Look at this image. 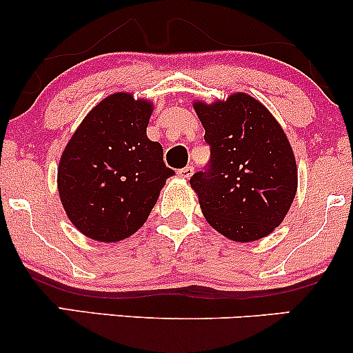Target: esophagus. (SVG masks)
Segmentation results:
<instances>
[{
  "mask_svg": "<svg viewBox=\"0 0 353 353\" xmlns=\"http://www.w3.org/2000/svg\"><path fill=\"white\" fill-rule=\"evenodd\" d=\"M177 174H179V177H184V179H189V177L194 174V168H192V165H185V168L179 169V171H177Z\"/></svg>",
  "mask_w": 353,
  "mask_h": 353,
  "instance_id": "34e87169",
  "label": "esophagus"
}]
</instances>
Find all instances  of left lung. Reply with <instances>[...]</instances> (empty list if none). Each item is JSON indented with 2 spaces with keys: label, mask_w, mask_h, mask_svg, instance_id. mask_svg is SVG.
Returning a JSON list of instances; mask_svg holds the SVG:
<instances>
[{
  "label": "left lung",
  "mask_w": 353,
  "mask_h": 353,
  "mask_svg": "<svg viewBox=\"0 0 353 353\" xmlns=\"http://www.w3.org/2000/svg\"><path fill=\"white\" fill-rule=\"evenodd\" d=\"M210 159L190 177L205 219L222 236L250 242L269 236L297 190V168L282 128L259 101L239 92L196 103Z\"/></svg>",
  "instance_id": "1"
}]
</instances>
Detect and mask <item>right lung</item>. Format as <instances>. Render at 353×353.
<instances>
[{"mask_svg": "<svg viewBox=\"0 0 353 353\" xmlns=\"http://www.w3.org/2000/svg\"><path fill=\"white\" fill-rule=\"evenodd\" d=\"M152 106L117 92L84 117L64 149L58 189L64 210L84 236L117 242L148 221L172 169L163 145L145 136Z\"/></svg>", "mask_w": 353, "mask_h": 353, "instance_id": "obj_1", "label": "right lung"}]
</instances>
